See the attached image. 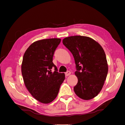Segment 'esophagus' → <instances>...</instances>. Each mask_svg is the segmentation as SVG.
Returning <instances> with one entry per match:
<instances>
[{
  "mask_svg": "<svg viewBox=\"0 0 125 125\" xmlns=\"http://www.w3.org/2000/svg\"><path fill=\"white\" fill-rule=\"evenodd\" d=\"M70 74H71V72L70 71H67L65 73L66 76H68V75H69Z\"/></svg>",
  "mask_w": 125,
  "mask_h": 125,
  "instance_id": "34e87169",
  "label": "esophagus"
}]
</instances>
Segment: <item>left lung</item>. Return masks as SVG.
Here are the masks:
<instances>
[{"label":"left lung","mask_w":125,"mask_h":125,"mask_svg":"<svg viewBox=\"0 0 125 125\" xmlns=\"http://www.w3.org/2000/svg\"><path fill=\"white\" fill-rule=\"evenodd\" d=\"M62 43L73 54L76 65L75 93L83 100L93 99L100 92L108 73L104 50L97 42L84 36L66 37Z\"/></svg>","instance_id":"1"}]
</instances>
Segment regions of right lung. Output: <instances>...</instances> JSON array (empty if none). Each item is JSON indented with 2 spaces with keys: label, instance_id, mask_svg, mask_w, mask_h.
<instances>
[{
  "label": "right lung",
  "instance_id": "right-lung-1",
  "mask_svg": "<svg viewBox=\"0 0 125 125\" xmlns=\"http://www.w3.org/2000/svg\"><path fill=\"white\" fill-rule=\"evenodd\" d=\"M60 42L61 39L56 38L36 41L23 55L21 71L25 85L31 95L42 103H50L55 99L65 80V73H59L52 62ZM52 68L54 72L51 71Z\"/></svg>",
  "mask_w": 125,
  "mask_h": 125
}]
</instances>
